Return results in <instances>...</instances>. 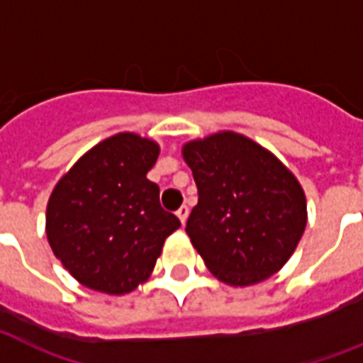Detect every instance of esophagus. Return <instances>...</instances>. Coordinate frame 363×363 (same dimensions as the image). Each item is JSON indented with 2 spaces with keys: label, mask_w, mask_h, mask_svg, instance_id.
I'll return each mask as SVG.
<instances>
[{
  "label": "esophagus",
  "mask_w": 363,
  "mask_h": 363,
  "mask_svg": "<svg viewBox=\"0 0 363 363\" xmlns=\"http://www.w3.org/2000/svg\"><path fill=\"white\" fill-rule=\"evenodd\" d=\"M176 216H178V220L182 221V225H185V221H187V216H189V208L179 206V210L176 212Z\"/></svg>",
  "instance_id": "esophagus-1"
}]
</instances>
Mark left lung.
Listing matches in <instances>:
<instances>
[{
    "mask_svg": "<svg viewBox=\"0 0 363 363\" xmlns=\"http://www.w3.org/2000/svg\"><path fill=\"white\" fill-rule=\"evenodd\" d=\"M199 202L185 233L213 277L254 286L282 269L307 227L299 179L274 153L233 130L184 143Z\"/></svg>",
    "mask_w": 363,
    "mask_h": 363,
    "instance_id": "8db88e82",
    "label": "left lung"
}]
</instances>
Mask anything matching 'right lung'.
Returning <instances> with one entry per match:
<instances>
[{
    "label": "right lung",
    "instance_id": "obj_1",
    "mask_svg": "<svg viewBox=\"0 0 363 363\" xmlns=\"http://www.w3.org/2000/svg\"><path fill=\"white\" fill-rule=\"evenodd\" d=\"M159 143L119 132L96 143L55 185L45 233L79 284L125 296L151 277L164 240L179 227L147 179Z\"/></svg>",
    "mask_w": 363,
    "mask_h": 363
}]
</instances>
